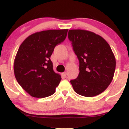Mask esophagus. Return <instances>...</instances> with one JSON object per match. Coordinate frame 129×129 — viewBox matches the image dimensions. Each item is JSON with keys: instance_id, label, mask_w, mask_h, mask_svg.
<instances>
[{"instance_id": "obj_1", "label": "esophagus", "mask_w": 129, "mask_h": 129, "mask_svg": "<svg viewBox=\"0 0 129 129\" xmlns=\"http://www.w3.org/2000/svg\"><path fill=\"white\" fill-rule=\"evenodd\" d=\"M62 75H63V76H65V77H66V76H67V73H66V72H64V73H62Z\"/></svg>"}]
</instances>
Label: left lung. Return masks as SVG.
<instances>
[{
    "instance_id": "1",
    "label": "left lung",
    "mask_w": 129,
    "mask_h": 129,
    "mask_svg": "<svg viewBox=\"0 0 129 129\" xmlns=\"http://www.w3.org/2000/svg\"><path fill=\"white\" fill-rule=\"evenodd\" d=\"M68 38L79 62V73L71 80L74 91L85 97L99 95L111 82L116 60L108 43L99 35L84 30H70Z\"/></svg>"
}]
</instances>
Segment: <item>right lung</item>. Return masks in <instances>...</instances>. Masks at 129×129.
I'll return each mask as SVG.
<instances>
[{"label":"right lung","mask_w":129,"mask_h":129,"mask_svg":"<svg viewBox=\"0 0 129 129\" xmlns=\"http://www.w3.org/2000/svg\"><path fill=\"white\" fill-rule=\"evenodd\" d=\"M67 29L49 30L28 36L20 45L14 63L15 78L31 96H50L61 80L53 69L50 57L56 45L66 39Z\"/></svg>","instance_id":"1"}]
</instances>
